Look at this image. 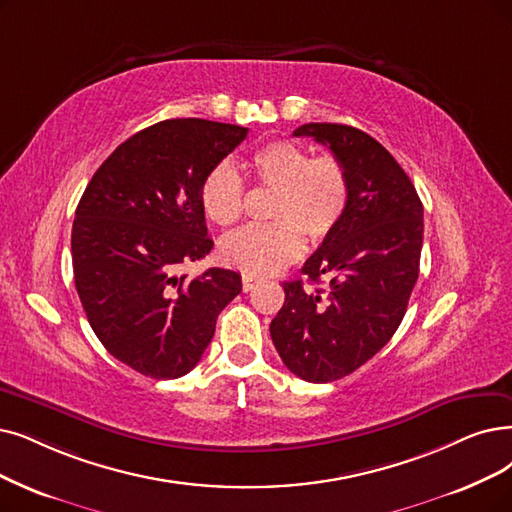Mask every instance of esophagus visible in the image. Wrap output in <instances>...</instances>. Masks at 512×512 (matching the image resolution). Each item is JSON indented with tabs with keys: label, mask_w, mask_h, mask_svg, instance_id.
Returning a JSON list of instances; mask_svg holds the SVG:
<instances>
[{
	"label": "esophagus",
	"mask_w": 512,
	"mask_h": 512,
	"mask_svg": "<svg viewBox=\"0 0 512 512\" xmlns=\"http://www.w3.org/2000/svg\"><path fill=\"white\" fill-rule=\"evenodd\" d=\"M241 285H243V292H252V290L256 288V285H258V279L252 277V275H243Z\"/></svg>",
	"instance_id": "34e87169"
}]
</instances>
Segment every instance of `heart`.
Wrapping results in <instances>:
<instances>
[{
    "label": "heart",
    "mask_w": 512,
    "mask_h": 512,
    "mask_svg": "<svg viewBox=\"0 0 512 512\" xmlns=\"http://www.w3.org/2000/svg\"><path fill=\"white\" fill-rule=\"evenodd\" d=\"M252 174L264 189L275 191L269 216L275 222L250 224L220 241V258L252 277L281 271L304 252V235L319 243L344 218L351 199V180L334 155L311 157L298 142L273 140L250 159ZM206 216L229 227L243 216L245 180L231 161H220L201 182Z\"/></svg>",
    "instance_id": "heart-1"
}]
</instances>
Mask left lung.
<instances>
[{
  "label": "left lung",
  "mask_w": 512,
  "mask_h": 512,
  "mask_svg": "<svg viewBox=\"0 0 512 512\" xmlns=\"http://www.w3.org/2000/svg\"><path fill=\"white\" fill-rule=\"evenodd\" d=\"M338 157L351 199L338 229L304 262L309 283L285 281L271 338L285 367L306 382L353 374L393 338L420 271L424 210L410 176L376 138L353 126L304 124Z\"/></svg>",
  "instance_id": "left-lung-1"
}]
</instances>
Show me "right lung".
<instances>
[{
  "instance_id": "obj_1",
  "label": "right lung",
  "mask_w": 512,
  "mask_h": 512,
  "mask_svg": "<svg viewBox=\"0 0 512 512\" xmlns=\"http://www.w3.org/2000/svg\"><path fill=\"white\" fill-rule=\"evenodd\" d=\"M248 136L208 119H166L102 161L75 210V288L102 346L142 376L189 374L212 342L241 275L208 269L178 277L210 254L201 182Z\"/></svg>"
}]
</instances>
